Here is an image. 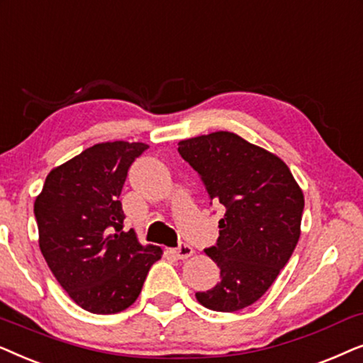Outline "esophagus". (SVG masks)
I'll return each mask as SVG.
<instances>
[{
  "instance_id": "34e87169",
  "label": "esophagus",
  "mask_w": 363,
  "mask_h": 363,
  "mask_svg": "<svg viewBox=\"0 0 363 363\" xmlns=\"http://www.w3.org/2000/svg\"><path fill=\"white\" fill-rule=\"evenodd\" d=\"M169 254L174 255V257L179 259V260H186V259H189L192 254H194V249H192L191 245H187V244H181L179 247L169 250Z\"/></svg>"
}]
</instances>
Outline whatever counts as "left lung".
Segmentation results:
<instances>
[{"mask_svg": "<svg viewBox=\"0 0 363 363\" xmlns=\"http://www.w3.org/2000/svg\"><path fill=\"white\" fill-rule=\"evenodd\" d=\"M177 151L199 172L211 199L225 207L217 244L206 249L220 280L197 292V302L217 312L252 306L301 238V186L279 156L229 131L179 141Z\"/></svg>", "mask_w": 363, "mask_h": 363, "instance_id": "1", "label": "left lung"}]
</instances>
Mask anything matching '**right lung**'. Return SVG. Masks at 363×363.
Returning a JSON list of instances; mask_svg holds the SVG:
<instances>
[{
    "mask_svg": "<svg viewBox=\"0 0 363 363\" xmlns=\"http://www.w3.org/2000/svg\"><path fill=\"white\" fill-rule=\"evenodd\" d=\"M144 143H99L48 174L35 201L40 249L72 301L91 313H118L141 294L162 249L124 232L119 196Z\"/></svg>",
    "mask_w": 363,
    "mask_h": 363,
    "instance_id": "1",
    "label": "right lung"
}]
</instances>
